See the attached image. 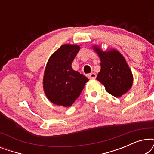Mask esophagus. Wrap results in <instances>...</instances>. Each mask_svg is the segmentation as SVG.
Returning a JSON list of instances; mask_svg holds the SVG:
<instances>
[{
	"label": "esophagus",
	"instance_id": "obj_1",
	"mask_svg": "<svg viewBox=\"0 0 154 154\" xmlns=\"http://www.w3.org/2000/svg\"><path fill=\"white\" fill-rule=\"evenodd\" d=\"M96 76H97V75L94 73H90V74L88 75V78H89L90 79H95Z\"/></svg>",
	"mask_w": 154,
	"mask_h": 154
}]
</instances>
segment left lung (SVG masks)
<instances>
[{"label":"left lung","instance_id":"left-lung-1","mask_svg":"<svg viewBox=\"0 0 154 154\" xmlns=\"http://www.w3.org/2000/svg\"><path fill=\"white\" fill-rule=\"evenodd\" d=\"M94 49L101 60V70L97 80L104 85L109 93L120 97L131 88L133 82L125 58L116 50L103 52L97 46H94Z\"/></svg>","mask_w":154,"mask_h":154}]
</instances>
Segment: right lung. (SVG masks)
Masks as SVG:
<instances>
[{
  "mask_svg": "<svg viewBox=\"0 0 154 154\" xmlns=\"http://www.w3.org/2000/svg\"><path fill=\"white\" fill-rule=\"evenodd\" d=\"M80 50L76 45H63L50 57L43 77V88L50 102L69 107L81 94L88 79L71 67Z\"/></svg>",
  "mask_w": 154,
  "mask_h": 154,
  "instance_id": "right-lung-1",
  "label": "right lung"
}]
</instances>
